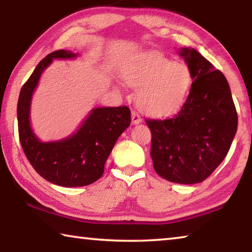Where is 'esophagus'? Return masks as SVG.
Instances as JSON below:
<instances>
[{
    "mask_svg": "<svg viewBox=\"0 0 252 252\" xmlns=\"http://www.w3.org/2000/svg\"><path fill=\"white\" fill-rule=\"evenodd\" d=\"M132 116H131V119H132V123L133 125H139L140 122L142 121L141 117H140V114L138 112H135V111H132Z\"/></svg>",
    "mask_w": 252,
    "mask_h": 252,
    "instance_id": "obj_1",
    "label": "esophagus"
}]
</instances>
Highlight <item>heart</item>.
Listing matches in <instances>:
<instances>
[{"instance_id":"obj_1","label":"heart","mask_w":252,"mask_h":252,"mask_svg":"<svg viewBox=\"0 0 252 252\" xmlns=\"http://www.w3.org/2000/svg\"><path fill=\"white\" fill-rule=\"evenodd\" d=\"M125 80L136 92V105L150 116H165L186 101L192 85L189 66L157 52L140 54L127 64Z\"/></svg>"}]
</instances>
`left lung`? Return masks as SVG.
<instances>
[{
    "instance_id": "obj_1",
    "label": "left lung",
    "mask_w": 252,
    "mask_h": 252,
    "mask_svg": "<svg viewBox=\"0 0 252 252\" xmlns=\"http://www.w3.org/2000/svg\"><path fill=\"white\" fill-rule=\"evenodd\" d=\"M180 55L193 80L185 104L172 118L146 122L156 172L170 182L192 185L206 180L223 161L238 116L222 72L194 49L182 48Z\"/></svg>"
}]
</instances>
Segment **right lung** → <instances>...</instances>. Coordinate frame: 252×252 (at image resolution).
<instances>
[{"label": "right lung", "mask_w": 252, "mask_h": 252, "mask_svg": "<svg viewBox=\"0 0 252 252\" xmlns=\"http://www.w3.org/2000/svg\"><path fill=\"white\" fill-rule=\"evenodd\" d=\"M76 57L78 54L66 50L46 55L23 84L18 101L19 136L25 156L42 178L61 187H83L100 179L118 138L131 123V112L126 105L96 108L75 133L61 141L42 142L34 134L30 108L42 72L53 59Z\"/></svg>", "instance_id": "add662e5"}]
</instances>
